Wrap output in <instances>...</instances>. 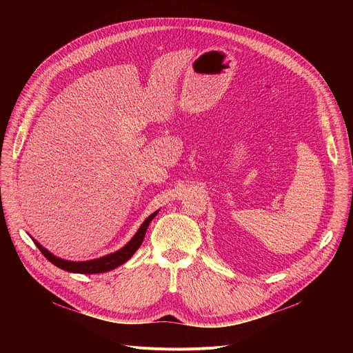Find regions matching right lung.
I'll return each instance as SVG.
<instances>
[{"instance_id": "right-lung-1", "label": "right lung", "mask_w": 353, "mask_h": 353, "mask_svg": "<svg viewBox=\"0 0 353 353\" xmlns=\"http://www.w3.org/2000/svg\"><path fill=\"white\" fill-rule=\"evenodd\" d=\"M157 214V212H154L153 214L148 216L144 223L140 226L139 232L134 234V237L130 240V242L120 250H117L116 253H111L107 254L104 257L100 259H94V261H88V262H70V261H64V259L60 257H55L54 254H51L47 249H44L39 242L34 243L37 245V248L40 249V252L46 256L47 261H50L52 265H55L57 268L67 270V272H72V273H103V272H108V270H113L119 266H121L123 263H125L130 257H132L136 250L140 248V245L143 243V239L145 234V230L150 225V221L153 220V217Z\"/></svg>"}]
</instances>
